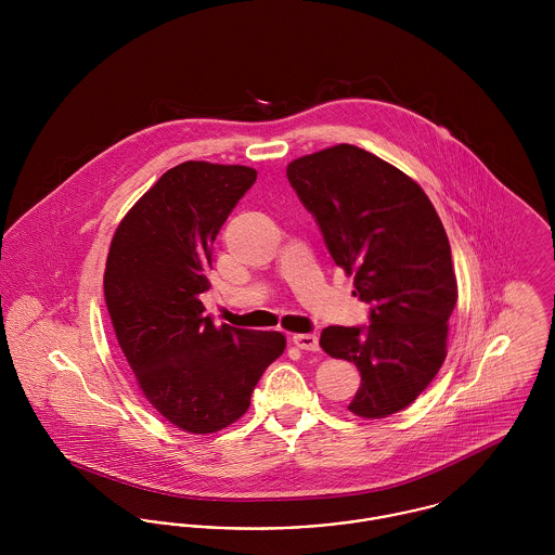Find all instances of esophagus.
I'll list each match as a JSON object with an SVG mask.
<instances>
[{
	"label": "esophagus",
	"instance_id": "esophagus-1",
	"mask_svg": "<svg viewBox=\"0 0 555 555\" xmlns=\"http://www.w3.org/2000/svg\"><path fill=\"white\" fill-rule=\"evenodd\" d=\"M294 344L301 350H310V352L319 350V338L314 334H294Z\"/></svg>",
	"mask_w": 555,
	"mask_h": 555
}]
</instances>
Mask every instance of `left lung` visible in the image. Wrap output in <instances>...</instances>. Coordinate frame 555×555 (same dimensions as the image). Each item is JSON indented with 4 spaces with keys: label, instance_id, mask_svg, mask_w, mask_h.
<instances>
[{
    "label": "left lung",
    "instance_id": "left-lung-1",
    "mask_svg": "<svg viewBox=\"0 0 555 555\" xmlns=\"http://www.w3.org/2000/svg\"><path fill=\"white\" fill-rule=\"evenodd\" d=\"M334 261L370 304V325H332L321 348L352 361L361 386L348 410L386 418L408 408L448 354L459 287L448 234L423 188L383 158L340 143L289 163Z\"/></svg>",
    "mask_w": 555,
    "mask_h": 555
}]
</instances>
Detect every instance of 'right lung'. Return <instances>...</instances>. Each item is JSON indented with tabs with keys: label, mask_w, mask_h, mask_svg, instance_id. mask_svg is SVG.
Wrapping results in <instances>:
<instances>
[{
	"label": "right lung",
	"mask_w": 555,
	"mask_h": 555,
	"mask_svg": "<svg viewBox=\"0 0 555 555\" xmlns=\"http://www.w3.org/2000/svg\"><path fill=\"white\" fill-rule=\"evenodd\" d=\"M256 179L241 165H177L125 215L107 254L105 304L137 384L194 435L236 423L287 344L281 332L217 327L201 301L215 236Z\"/></svg>",
	"instance_id": "1"
}]
</instances>
